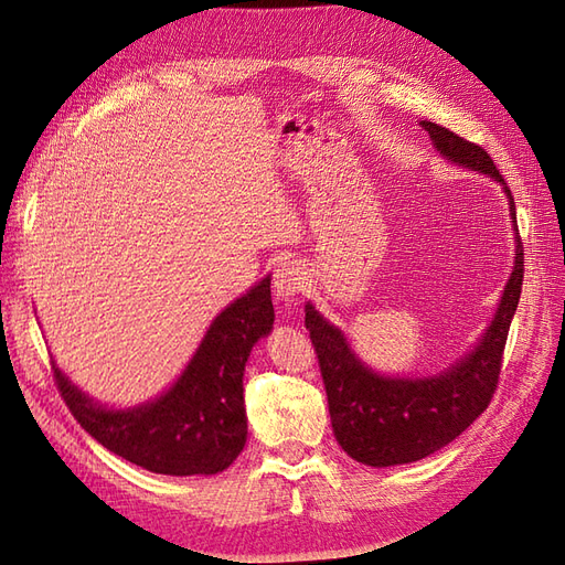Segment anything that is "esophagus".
Instances as JSON below:
<instances>
[{
  "mask_svg": "<svg viewBox=\"0 0 565 565\" xmlns=\"http://www.w3.org/2000/svg\"><path fill=\"white\" fill-rule=\"evenodd\" d=\"M303 270L297 262H282L276 268V276H273V287H276V295L285 301L295 299L303 289Z\"/></svg>",
  "mask_w": 565,
  "mask_h": 565,
  "instance_id": "34e87169",
  "label": "esophagus"
}]
</instances>
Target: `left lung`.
<instances>
[{
	"label": "left lung",
	"instance_id": "8db88e82",
	"mask_svg": "<svg viewBox=\"0 0 565 565\" xmlns=\"http://www.w3.org/2000/svg\"><path fill=\"white\" fill-rule=\"evenodd\" d=\"M429 131L443 158L488 174L504 185L509 214L514 218L516 256L504 287L500 309L476 349L436 377H382L361 363L347 337L324 320L313 303H306V330L311 334L318 365L328 393L332 429L349 457L367 467H393L417 461L448 446L490 405L502 372V355L511 318L516 313L523 285V243L516 226V204L500 169L488 152L455 131L429 119Z\"/></svg>",
	"mask_w": 565,
	"mask_h": 565
}]
</instances>
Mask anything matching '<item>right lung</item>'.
Wrapping results in <instances>:
<instances>
[{"label": "right lung", "instance_id": "obj_1", "mask_svg": "<svg viewBox=\"0 0 565 565\" xmlns=\"http://www.w3.org/2000/svg\"><path fill=\"white\" fill-rule=\"evenodd\" d=\"M270 278L221 311L193 361L160 398L108 409L54 365L61 398L82 429L136 467L164 476H212L228 469L247 440L243 372L252 347L273 328Z\"/></svg>", "mask_w": 565, "mask_h": 565}]
</instances>
